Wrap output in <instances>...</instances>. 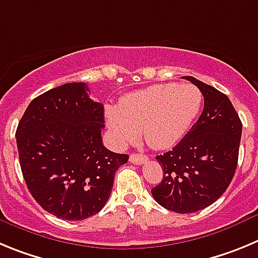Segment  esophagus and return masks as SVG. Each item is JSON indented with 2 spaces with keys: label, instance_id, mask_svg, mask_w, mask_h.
<instances>
[{
  "label": "esophagus",
  "instance_id": "1",
  "mask_svg": "<svg viewBox=\"0 0 258 258\" xmlns=\"http://www.w3.org/2000/svg\"><path fill=\"white\" fill-rule=\"evenodd\" d=\"M148 159H149V158L146 157V155L136 154V153L130 155V162H132V163H135V164H143V163H145Z\"/></svg>",
  "mask_w": 258,
  "mask_h": 258
}]
</instances>
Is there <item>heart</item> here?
<instances>
[{
    "label": "heart",
    "mask_w": 258,
    "mask_h": 258,
    "mask_svg": "<svg viewBox=\"0 0 258 258\" xmlns=\"http://www.w3.org/2000/svg\"><path fill=\"white\" fill-rule=\"evenodd\" d=\"M196 86L162 83L126 95L118 108H106L109 131L119 145L139 136L155 149H168L189 131L202 108Z\"/></svg>",
    "instance_id": "b5f03b06"
}]
</instances>
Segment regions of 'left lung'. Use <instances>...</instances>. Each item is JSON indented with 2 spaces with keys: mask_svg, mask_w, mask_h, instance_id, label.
I'll return each instance as SVG.
<instances>
[{
  "mask_svg": "<svg viewBox=\"0 0 258 258\" xmlns=\"http://www.w3.org/2000/svg\"><path fill=\"white\" fill-rule=\"evenodd\" d=\"M184 78L201 90L203 112L172 150L157 155L163 180L152 194L167 210L191 213L215 203L230 185L238 164L242 122L226 95L194 77Z\"/></svg>",
  "mask_w": 258,
  "mask_h": 258,
  "instance_id": "8db88e82",
  "label": "left lung"
}]
</instances>
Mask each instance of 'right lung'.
Here are the masks:
<instances>
[{
  "instance_id": "add662e5",
  "label": "right lung",
  "mask_w": 258,
  "mask_h": 258,
  "mask_svg": "<svg viewBox=\"0 0 258 258\" xmlns=\"http://www.w3.org/2000/svg\"><path fill=\"white\" fill-rule=\"evenodd\" d=\"M89 86L66 83L33 99L16 128L25 184L51 215L81 221L100 212L128 155L103 145L104 106Z\"/></svg>"
}]
</instances>
